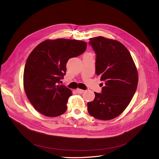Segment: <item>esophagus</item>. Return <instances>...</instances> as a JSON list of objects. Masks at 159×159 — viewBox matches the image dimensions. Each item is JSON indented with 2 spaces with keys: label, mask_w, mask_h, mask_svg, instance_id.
Returning <instances> with one entry per match:
<instances>
[{
  "label": "esophagus",
  "mask_w": 159,
  "mask_h": 159,
  "mask_svg": "<svg viewBox=\"0 0 159 159\" xmlns=\"http://www.w3.org/2000/svg\"><path fill=\"white\" fill-rule=\"evenodd\" d=\"M76 92L78 93V94H83V93L85 92V90H83L82 89H76Z\"/></svg>",
  "instance_id": "34e87169"
}]
</instances>
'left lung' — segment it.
<instances>
[{"label": "left lung", "mask_w": 159, "mask_h": 159, "mask_svg": "<svg viewBox=\"0 0 159 159\" xmlns=\"http://www.w3.org/2000/svg\"><path fill=\"white\" fill-rule=\"evenodd\" d=\"M89 44L96 54V74L105 86L101 93L94 92L95 98L88 102L87 110L98 119H112L126 109L135 94L137 68L129 52L120 42L98 36L90 39Z\"/></svg>", "instance_id": "obj_1"}]
</instances>
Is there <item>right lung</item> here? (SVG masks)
<instances>
[{"mask_svg": "<svg viewBox=\"0 0 159 159\" xmlns=\"http://www.w3.org/2000/svg\"><path fill=\"white\" fill-rule=\"evenodd\" d=\"M87 45L76 40H47L31 52L24 67V87L28 99L40 113L53 117L67 110L72 92L60 82L66 74L68 60L83 53Z\"/></svg>", "mask_w": 159, "mask_h": 159, "instance_id": "add662e5", "label": "right lung"}]
</instances>
